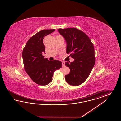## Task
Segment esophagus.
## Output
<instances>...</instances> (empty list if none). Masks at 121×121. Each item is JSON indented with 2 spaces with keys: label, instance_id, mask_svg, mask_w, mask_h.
Segmentation results:
<instances>
[{
  "label": "esophagus",
  "instance_id": "obj_1",
  "mask_svg": "<svg viewBox=\"0 0 121 121\" xmlns=\"http://www.w3.org/2000/svg\"><path fill=\"white\" fill-rule=\"evenodd\" d=\"M62 67H65V63L64 62H62Z\"/></svg>",
  "mask_w": 121,
  "mask_h": 121
}]
</instances>
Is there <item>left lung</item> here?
<instances>
[{"mask_svg":"<svg viewBox=\"0 0 121 121\" xmlns=\"http://www.w3.org/2000/svg\"><path fill=\"white\" fill-rule=\"evenodd\" d=\"M58 30L66 42V52L74 59L73 62L65 63L70 69L65 80L71 85H80L88 77L95 64L93 44L87 35L79 29L69 28Z\"/></svg>","mask_w":121,"mask_h":121,"instance_id":"obj_1","label":"left lung"}]
</instances>
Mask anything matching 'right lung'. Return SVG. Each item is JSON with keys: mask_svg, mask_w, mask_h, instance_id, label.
Returning <instances> with one entry per match:
<instances>
[{"mask_svg": "<svg viewBox=\"0 0 121 121\" xmlns=\"http://www.w3.org/2000/svg\"><path fill=\"white\" fill-rule=\"evenodd\" d=\"M55 30L44 29L36 33L29 39L22 52L25 71L35 82L42 86L51 82L54 72L62 66L61 61H49L42 55L45 53L43 39Z\"/></svg>", "mask_w": 121, "mask_h": 121, "instance_id": "obj_1", "label": "right lung"}]
</instances>
